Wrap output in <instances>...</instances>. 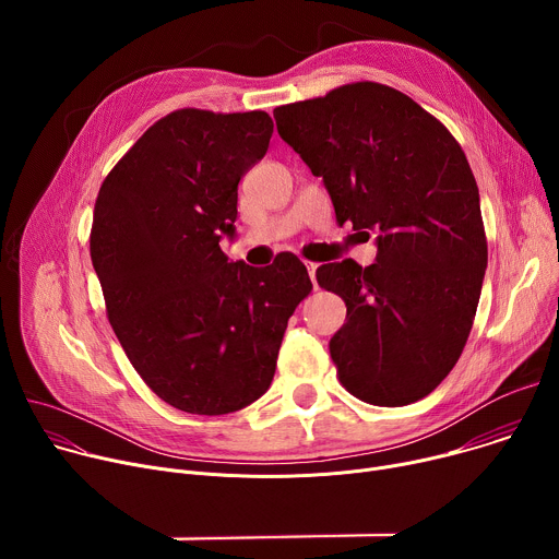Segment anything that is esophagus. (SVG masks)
<instances>
[{
    "label": "esophagus",
    "instance_id": "1",
    "mask_svg": "<svg viewBox=\"0 0 559 559\" xmlns=\"http://www.w3.org/2000/svg\"><path fill=\"white\" fill-rule=\"evenodd\" d=\"M307 265V272H309V278H311V283H313V287H318V283H316V263H305Z\"/></svg>",
    "mask_w": 559,
    "mask_h": 559
}]
</instances>
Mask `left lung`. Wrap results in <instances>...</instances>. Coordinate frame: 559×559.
Segmentation results:
<instances>
[{
    "label": "left lung",
    "mask_w": 559,
    "mask_h": 559,
    "mask_svg": "<svg viewBox=\"0 0 559 559\" xmlns=\"http://www.w3.org/2000/svg\"><path fill=\"white\" fill-rule=\"evenodd\" d=\"M274 119L323 177L336 221L376 234L373 265L316 270L347 305L330 341L338 378L362 403L412 405L457 362L483 292L487 236L466 156L436 117L373 82L278 106Z\"/></svg>",
    "instance_id": "obj_1"
}]
</instances>
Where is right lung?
Wrapping results in <instances>:
<instances>
[{
	"label": "right lung",
	"instance_id": "1",
	"mask_svg": "<svg viewBox=\"0 0 559 559\" xmlns=\"http://www.w3.org/2000/svg\"><path fill=\"white\" fill-rule=\"evenodd\" d=\"M267 112L183 108L150 126L102 183L91 259L108 321L143 382L175 409L223 416L270 389L296 305L311 292L289 252L229 263L238 181L267 152Z\"/></svg>",
	"mask_w": 559,
	"mask_h": 559
}]
</instances>
